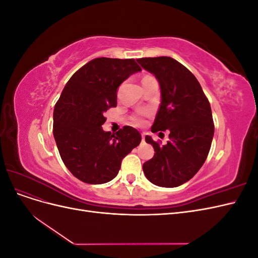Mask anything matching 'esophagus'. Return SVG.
Returning a JSON list of instances; mask_svg holds the SVG:
<instances>
[{"label":"esophagus","instance_id":"esophagus-1","mask_svg":"<svg viewBox=\"0 0 258 258\" xmlns=\"http://www.w3.org/2000/svg\"><path fill=\"white\" fill-rule=\"evenodd\" d=\"M145 141V137H144V135H142V142H144Z\"/></svg>","mask_w":258,"mask_h":258}]
</instances>
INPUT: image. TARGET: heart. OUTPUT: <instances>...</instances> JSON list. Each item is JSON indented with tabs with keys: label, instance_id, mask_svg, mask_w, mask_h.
<instances>
[{
	"label": "heart",
	"instance_id": "heart-1",
	"mask_svg": "<svg viewBox=\"0 0 258 258\" xmlns=\"http://www.w3.org/2000/svg\"><path fill=\"white\" fill-rule=\"evenodd\" d=\"M147 77H151V76H145L144 79H147ZM143 79V80H144ZM142 80V81H143ZM132 121H134L136 124H142L143 123V116L142 115H137L132 117Z\"/></svg>",
	"mask_w": 258,
	"mask_h": 258
}]
</instances>
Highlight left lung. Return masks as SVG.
I'll return each instance as SVG.
<instances>
[{
  "label": "left lung",
  "instance_id": "left-lung-1",
  "mask_svg": "<svg viewBox=\"0 0 258 258\" xmlns=\"http://www.w3.org/2000/svg\"><path fill=\"white\" fill-rule=\"evenodd\" d=\"M141 67L158 81L161 103L152 132H170V141L160 146L146 136L154 157L143 163L148 181L160 187L186 183L204 165L214 136L212 111L199 82L171 57L141 58Z\"/></svg>",
  "mask_w": 258,
  "mask_h": 258
}]
</instances>
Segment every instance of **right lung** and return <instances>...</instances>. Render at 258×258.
I'll list each match as a JSON object with an SVG mask.
<instances>
[{
  "label": "right lung",
  "mask_w": 258,
  "mask_h": 258,
  "mask_svg": "<svg viewBox=\"0 0 258 258\" xmlns=\"http://www.w3.org/2000/svg\"><path fill=\"white\" fill-rule=\"evenodd\" d=\"M141 71L135 59L96 58L75 72L53 110V137L61 159L75 177L103 184L118 174L121 160L141 142L140 132L124 126L104 131V113L117 104V89Z\"/></svg>",
  "instance_id": "add662e5"
}]
</instances>
